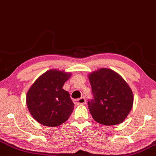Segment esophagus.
<instances>
[{
	"mask_svg": "<svg viewBox=\"0 0 156 156\" xmlns=\"http://www.w3.org/2000/svg\"><path fill=\"white\" fill-rule=\"evenodd\" d=\"M73 102L76 105H84L86 104V99L84 97H81L80 99H74Z\"/></svg>",
	"mask_w": 156,
	"mask_h": 156,
	"instance_id": "esophagus-1",
	"label": "esophagus"
}]
</instances>
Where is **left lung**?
<instances>
[{"label": "left lung", "mask_w": 156, "mask_h": 156, "mask_svg": "<svg viewBox=\"0 0 156 156\" xmlns=\"http://www.w3.org/2000/svg\"><path fill=\"white\" fill-rule=\"evenodd\" d=\"M94 99L88 102L91 115L97 123L105 126L124 121L134 103L133 92L119 73L100 68L89 75Z\"/></svg>", "instance_id": "1"}]
</instances>
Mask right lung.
<instances>
[{
    "mask_svg": "<svg viewBox=\"0 0 156 156\" xmlns=\"http://www.w3.org/2000/svg\"><path fill=\"white\" fill-rule=\"evenodd\" d=\"M70 73L56 69L47 70L37 78L26 96V103L35 121L45 126L65 123L74 109L70 94L62 89Z\"/></svg>",
    "mask_w": 156,
    "mask_h": 156,
    "instance_id": "1",
    "label": "right lung"
}]
</instances>
